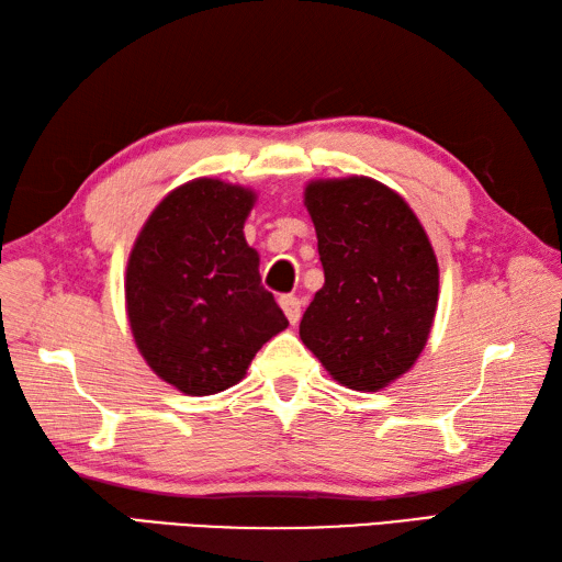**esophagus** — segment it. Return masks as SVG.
<instances>
[{
  "mask_svg": "<svg viewBox=\"0 0 562 562\" xmlns=\"http://www.w3.org/2000/svg\"><path fill=\"white\" fill-rule=\"evenodd\" d=\"M280 306H282L284 316L290 318L292 326L300 324V318H302V302H300V296L284 294V296H280Z\"/></svg>",
  "mask_w": 562,
  "mask_h": 562,
  "instance_id": "esophagus-1",
  "label": "esophagus"
}]
</instances>
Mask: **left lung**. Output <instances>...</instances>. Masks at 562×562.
<instances>
[{
    "instance_id": "left-lung-1",
    "label": "left lung",
    "mask_w": 562,
    "mask_h": 562,
    "mask_svg": "<svg viewBox=\"0 0 562 562\" xmlns=\"http://www.w3.org/2000/svg\"><path fill=\"white\" fill-rule=\"evenodd\" d=\"M324 266L300 338L352 391H379L425 350L439 268L420 220L396 190L367 176L304 188Z\"/></svg>"
}]
</instances>
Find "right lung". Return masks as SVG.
<instances>
[{"label": "right lung", "instance_id": "obj_1", "mask_svg": "<svg viewBox=\"0 0 562 562\" xmlns=\"http://www.w3.org/2000/svg\"><path fill=\"white\" fill-rule=\"evenodd\" d=\"M254 205L250 188L195 178L154 207L130 250V330L151 372L186 396L238 384L262 345L290 326L246 244Z\"/></svg>", "mask_w": 562, "mask_h": 562}]
</instances>
